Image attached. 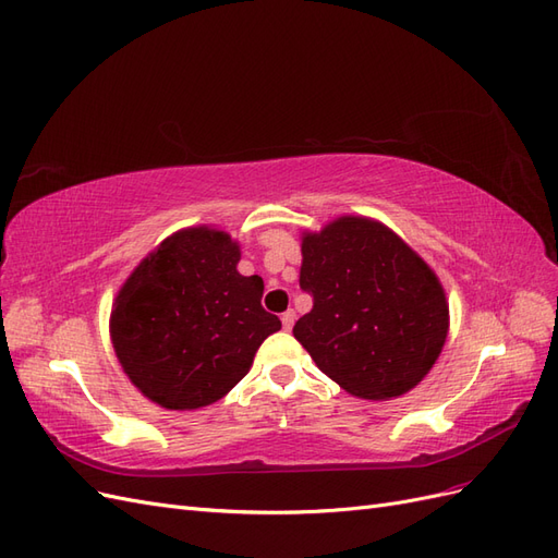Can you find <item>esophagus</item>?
<instances>
[{"mask_svg":"<svg viewBox=\"0 0 558 558\" xmlns=\"http://www.w3.org/2000/svg\"><path fill=\"white\" fill-rule=\"evenodd\" d=\"M281 324H283V328H286V330H291V328H293V324H295V312H293V310L283 312V314H281Z\"/></svg>","mask_w":558,"mask_h":558,"instance_id":"esophagus-1","label":"esophagus"}]
</instances>
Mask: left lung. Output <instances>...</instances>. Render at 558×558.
Instances as JSON below:
<instances>
[{
	"label": "left lung",
	"mask_w": 558,
	"mask_h": 558,
	"mask_svg": "<svg viewBox=\"0 0 558 558\" xmlns=\"http://www.w3.org/2000/svg\"><path fill=\"white\" fill-rule=\"evenodd\" d=\"M300 289L314 300L295 340L351 396L391 400L424 379L445 347L449 302L433 269L379 221L340 216L302 232Z\"/></svg>",
	"instance_id": "1"
}]
</instances>
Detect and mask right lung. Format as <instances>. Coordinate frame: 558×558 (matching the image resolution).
Instances as JSON below:
<instances>
[{
	"instance_id": "right-lung-1",
	"label": "right lung",
	"mask_w": 558,
	"mask_h": 558,
	"mask_svg": "<svg viewBox=\"0 0 558 558\" xmlns=\"http://www.w3.org/2000/svg\"><path fill=\"white\" fill-rule=\"evenodd\" d=\"M240 244L216 228H185L134 267L111 310L125 375L165 410L221 400L281 320L263 310V279L238 272Z\"/></svg>"
}]
</instances>
